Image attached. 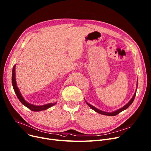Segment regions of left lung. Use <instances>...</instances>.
Here are the masks:
<instances>
[{
	"label": "left lung",
	"instance_id": "8db88e82",
	"mask_svg": "<svg viewBox=\"0 0 151 151\" xmlns=\"http://www.w3.org/2000/svg\"><path fill=\"white\" fill-rule=\"evenodd\" d=\"M137 85H138V81H137ZM135 95H136V91H135V93H134V95L133 97L132 98V99L130 100L129 102L127 104H126L124 106H123V107L120 108V109H118V110H115V111L112 112H107L103 111V110H99V109H98L97 108L95 107L94 106H92L91 104H88L86 101V103H87V105H88L90 108H92L93 110H95V112H98V113H99V114H102V115H107V116H115V115H118V114H119V113L123 111V110H124L125 109H127V108L130 106V104H131L133 103V101H134V100L135 97Z\"/></svg>",
	"mask_w": 151,
	"mask_h": 151
}]
</instances>
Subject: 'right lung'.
Segmentation results:
<instances>
[{"label":"right lung","mask_w":151,"mask_h":151,"mask_svg":"<svg viewBox=\"0 0 151 151\" xmlns=\"http://www.w3.org/2000/svg\"><path fill=\"white\" fill-rule=\"evenodd\" d=\"M15 67H16V65H14V67L13 68L12 84H13V88L14 90V92L16 93L17 98L19 99V101H21V103L23 105H24L25 107H28V109L32 110V111L39 112V111H42V110H46L56 104V103H48L47 104H44L43 106H36V105L28 103V102H27L24 99V98H23L21 92H20V90H19V88L17 87V84H16V75H15Z\"/></svg>","instance_id":"obj_1"}]
</instances>
